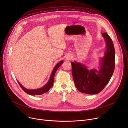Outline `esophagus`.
Returning a JSON list of instances; mask_svg holds the SVG:
<instances>
[{
	"label": "esophagus",
	"instance_id": "34e87169",
	"mask_svg": "<svg viewBox=\"0 0 128 128\" xmlns=\"http://www.w3.org/2000/svg\"><path fill=\"white\" fill-rule=\"evenodd\" d=\"M71 58H72V57H70V56L66 57V59H67V60H70Z\"/></svg>",
	"mask_w": 128,
	"mask_h": 128
}]
</instances>
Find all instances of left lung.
I'll return each mask as SVG.
<instances>
[{
	"label": "left lung",
	"instance_id": "obj_1",
	"mask_svg": "<svg viewBox=\"0 0 128 128\" xmlns=\"http://www.w3.org/2000/svg\"><path fill=\"white\" fill-rule=\"evenodd\" d=\"M106 45L103 57L100 58V69L88 70L86 65L72 62V74L77 89L87 94H96L103 90L110 80L115 67V50L112 38L107 33L102 34Z\"/></svg>",
	"mask_w": 128,
	"mask_h": 128
}]
</instances>
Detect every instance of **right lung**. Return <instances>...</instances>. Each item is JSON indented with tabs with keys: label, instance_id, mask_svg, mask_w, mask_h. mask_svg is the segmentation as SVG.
<instances>
[{
	"label": "right lung",
	"instance_id": "1",
	"mask_svg": "<svg viewBox=\"0 0 128 128\" xmlns=\"http://www.w3.org/2000/svg\"><path fill=\"white\" fill-rule=\"evenodd\" d=\"M63 63V61H61L60 62H59L54 67V68L52 74L50 75V79L48 81V82L44 86H43L42 88H38V89H35V90H29L25 88H24L19 82L18 80V83H19L20 86L21 87V88H22V90L24 91V92L26 93H27L28 94H29L30 95H42L47 92L50 90V89L52 87V85H53V83H54V74L56 72V71L57 70V69H58V68L62 64V63Z\"/></svg>",
	"mask_w": 128,
	"mask_h": 128
}]
</instances>
